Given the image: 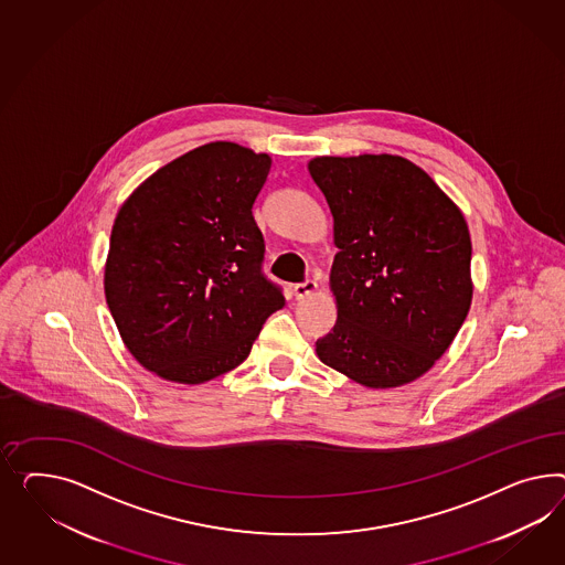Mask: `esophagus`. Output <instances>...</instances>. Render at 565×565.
Here are the masks:
<instances>
[{"mask_svg":"<svg viewBox=\"0 0 565 565\" xmlns=\"http://www.w3.org/2000/svg\"><path fill=\"white\" fill-rule=\"evenodd\" d=\"M291 290H294L296 298H305V296H310L312 291L317 290V281L315 279H305V281L296 284Z\"/></svg>","mask_w":565,"mask_h":565,"instance_id":"34e87169","label":"esophagus"}]
</instances>
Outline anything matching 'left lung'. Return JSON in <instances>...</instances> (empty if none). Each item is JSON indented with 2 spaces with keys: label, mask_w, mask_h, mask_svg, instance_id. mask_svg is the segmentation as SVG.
<instances>
[{
  "label": "left lung",
  "mask_w": 565,
  "mask_h": 565,
  "mask_svg": "<svg viewBox=\"0 0 565 565\" xmlns=\"http://www.w3.org/2000/svg\"><path fill=\"white\" fill-rule=\"evenodd\" d=\"M333 215L335 327L317 341L322 364L370 388L419 379L467 319L471 236L457 205L401 156L308 164Z\"/></svg>",
  "instance_id": "left-lung-1"
}]
</instances>
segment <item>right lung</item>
I'll return each mask as SVG.
<instances>
[{"instance_id":"obj_1","label":"right lung","mask_w":565,"mask_h":565,"mask_svg":"<svg viewBox=\"0 0 565 565\" xmlns=\"http://www.w3.org/2000/svg\"><path fill=\"white\" fill-rule=\"evenodd\" d=\"M271 158L230 141L184 153L122 203L105 294L127 350L167 381L199 384L238 366L286 305L263 274L253 203Z\"/></svg>"}]
</instances>
